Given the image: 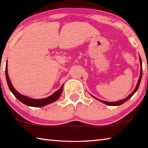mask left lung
<instances>
[{"label": "left lung", "instance_id": "1", "mask_svg": "<svg viewBox=\"0 0 148 148\" xmlns=\"http://www.w3.org/2000/svg\"><path fill=\"white\" fill-rule=\"evenodd\" d=\"M140 66H141V67H140V77H139L137 85H136V87H135V89H134V90L133 91V92H132L131 95H129V96L127 97V98H125V99H123V100H121V101H116V102H106V101H102V100H99V99H98L97 98H96V97H95L92 96V95H91V96H92V97H93V98H95V99L98 100V101H100L101 102H103L104 104L108 105V106H119V105H121V104H123L124 102H125L127 101H128V100H129L130 98H131L132 95H133L135 93V92H136V91H137L138 89V87H139L140 82H141L142 75V60H141V58H140Z\"/></svg>", "mask_w": 148, "mask_h": 148}]
</instances>
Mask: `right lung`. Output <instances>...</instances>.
<instances>
[{
  "label": "right lung",
  "mask_w": 148,
  "mask_h": 148,
  "mask_svg": "<svg viewBox=\"0 0 148 148\" xmlns=\"http://www.w3.org/2000/svg\"><path fill=\"white\" fill-rule=\"evenodd\" d=\"M5 71H6V81H7V83H8L10 90L11 92L14 94V96L16 97L20 102H21L22 103H23L25 105H27V106H29L43 107L44 106H46V105H47L50 103H52V102H53L55 101H56L59 98L62 93L63 85L61 87V88L57 90V91L55 92L53 95H51V96L47 97V98L42 99H33L29 98V97H27L26 96H24V95L19 93V92L14 89L13 86H12L10 79L9 76H8L7 62L6 64V70H5Z\"/></svg>",
  "instance_id": "add662e5"
}]
</instances>
